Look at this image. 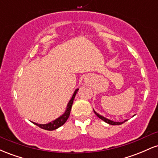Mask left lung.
I'll return each instance as SVG.
<instances>
[{
    "label": "left lung",
    "mask_w": 158,
    "mask_h": 158,
    "mask_svg": "<svg viewBox=\"0 0 158 158\" xmlns=\"http://www.w3.org/2000/svg\"><path fill=\"white\" fill-rule=\"evenodd\" d=\"M94 113H95L96 115H97L99 119H102V120L104 121V122H106V123H108V124L112 125V126H118V125L123 124V123H124L125 122H126V121H127V119H125V120L123 121V122H116V121L111 120V119H109L106 118V117H103V116H102V115H100V114H98L97 112H96L94 110ZM134 116H135V115H134ZM134 116H133V117H134Z\"/></svg>",
    "instance_id": "8db88e82"
}]
</instances>
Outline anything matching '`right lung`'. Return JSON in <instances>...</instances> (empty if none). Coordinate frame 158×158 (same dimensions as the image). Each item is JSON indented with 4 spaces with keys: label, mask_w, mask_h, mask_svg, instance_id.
<instances>
[{
    "label": "right lung",
    "mask_w": 158,
    "mask_h": 158,
    "mask_svg": "<svg viewBox=\"0 0 158 158\" xmlns=\"http://www.w3.org/2000/svg\"><path fill=\"white\" fill-rule=\"evenodd\" d=\"M79 90V88H77L74 91V93L72 96L71 99H70L68 103V106L66 107V110L64 112V114L62 115H61L60 117L56 118V119H54L53 121L52 122H50L48 123H46V124H39V123H36L34 122H32L33 124L36 125L37 126H39V128H42V129H45V130H48V131H52V130H55L57 129L58 128L61 127L62 125H64L65 122L67 121V119H68L69 116H70V110H71L72 108V105H73V99L75 98L76 94H77V91Z\"/></svg>",
    "instance_id": "add662e5"
}]
</instances>
